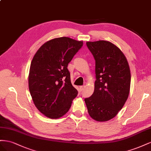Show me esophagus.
<instances>
[{
  "instance_id": "esophagus-1",
  "label": "esophagus",
  "mask_w": 151,
  "mask_h": 151,
  "mask_svg": "<svg viewBox=\"0 0 151 151\" xmlns=\"http://www.w3.org/2000/svg\"><path fill=\"white\" fill-rule=\"evenodd\" d=\"M85 85H82V86H80V91H82V90H84V88H85Z\"/></svg>"
}]
</instances>
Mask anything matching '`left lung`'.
<instances>
[{"label": "left lung", "instance_id": "8db88e82", "mask_svg": "<svg viewBox=\"0 0 151 151\" xmlns=\"http://www.w3.org/2000/svg\"><path fill=\"white\" fill-rule=\"evenodd\" d=\"M96 60L94 92L85 102L97 122H107L118 114L130 93L131 74L125 55L108 41L86 42Z\"/></svg>", "mask_w": 151, "mask_h": 151}]
</instances>
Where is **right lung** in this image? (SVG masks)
<instances>
[{
	"instance_id": "1",
	"label": "right lung",
	"mask_w": 151,
	"mask_h": 151,
	"mask_svg": "<svg viewBox=\"0 0 151 151\" xmlns=\"http://www.w3.org/2000/svg\"><path fill=\"white\" fill-rule=\"evenodd\" d=\"M82 45L83 41L55 38L46 42L34 55L28 76L29 90L34 104L47 118L62 117L77 96L67 67Z\"/></svg>"
}]
</instances>
